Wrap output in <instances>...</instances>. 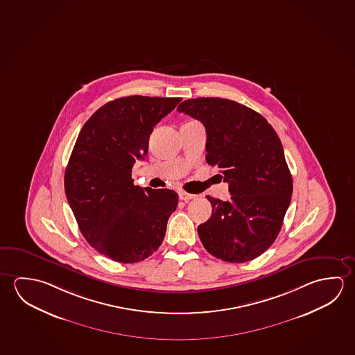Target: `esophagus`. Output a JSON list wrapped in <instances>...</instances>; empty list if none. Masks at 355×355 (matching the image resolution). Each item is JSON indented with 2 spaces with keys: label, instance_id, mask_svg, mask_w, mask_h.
<instances>
[{
  "label": "esophagus",
  "instance_id": "obj_1",
  "mask_svg": "<svg viewBox=\"0 0 355 355\" xmlns=\"http://www.w3.org/2000/svg\"><path fill=\"white\" fill-rule=\"evenodd\" d=\"M196 198H197L196 194H189V193L187 192H180V199L184 200V202H189L191 199H196Z\"/></svg>",
  "mask_w": 355,
  "mask_h": 355
}]
</instances>
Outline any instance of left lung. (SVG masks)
Returning a JSON list of instances; mask_svg holds the SVG:
<instances>
[{
    "label": "left lung",
    "instance_id": "left-lung-1",
    "mask_svg": "<svg viewBox=\"0 0 355 355\" xmlns=\"http://www.w3.org/2000/svg\"><path fill=\"white\" fill-rule=\"evenodd\" d=\"M207 131V163L229 183L230 200L207 196L213 211L198 227L207 251L227 262L254 260L277 238L292 196V175L279 136L265 117L221 98L184 100L177 107Z\"/></svg>",
    "mask_w": 355,
    "mask_h": 355
}]
</instances>
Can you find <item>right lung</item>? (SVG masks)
<instances>
[{
	"label": "right lung",
	"instance_id": "add662e5",
	"mask_svg": "<svg viewBox=\"0 0 355 355\" xmlns=\"http://www.w3.org/2000/svg\"><path fill=\"white\" fill-rule=\"evenodd\" d=\"M180 100H112L94 112L76 139L65 169V196L83 236L114 261H142L162 244L178 194L135 186L131 173L148 152L153 128Z\"/></svg>",
	"mask_w": 355,
	"mask_h": 355
}]
</instances>
